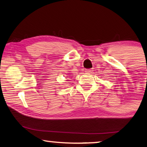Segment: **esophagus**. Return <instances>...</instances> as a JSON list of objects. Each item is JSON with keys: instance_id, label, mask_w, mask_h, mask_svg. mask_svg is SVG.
I'll return each instance as SVG.
<instances>
[{"instance_id": "1", "label": "esophagus", "mask_w": 147, "mask_h": 147, "mask_svg": "<svg viewBox=\"0 0 147 147\" xmlns=\"http://www.w3.org/2000/svg\"><path fill=\"white\" fill-rule=\"evenodd\" d=\"M93 70L92 69H86L85 70V72H86V73H91L92 72Z\"/></svg>"}]
</instances>
